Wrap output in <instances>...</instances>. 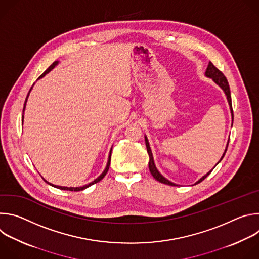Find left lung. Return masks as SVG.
<instances>
[{"instance_id":"left-lung-1","label":"left lung","mask_w":259,"mask_h":259,"mask_svg":"<svg viewBox=\"0 0 259 259\" xmlns=\"http://www.w3.org/2000/svg\"><path fill=\"white\" fill-rule=\"evenodd\" d=\"M205 75H206V77H208V78H211L221 89L224 90V92L226 93V95H227V98H228V101H229V104H230V107H231V113H232V118H233V120H234V113H233V107H232V97H231V90H230V86H229V83H228V80H227V78L225 77V75L223 72H221L211 61L209 62V64H208V67H207V69H206V72H205ZM144 139H145V145H146V150H147V154H149V156H150V162H149V168H150V171H151V173H152V175L154 176V178L155 179H157L158 181H160V182H162V183H165V184H168V186H173V187H177V184H175V183H173V182H171V181H169L168 179H166L159 171H158V169L156 168V165H155V162H154V158H153V154H152V150H151V147H150V143H149V140H147V137L146 136H144ZM228 145H229V143L227 144V149H226V151H225V153H224V155H223V157H221V159H220V161L223 160V158L225 157V155H226V152H227V150H228ZM219 161V162H220ZM218 162V163H219ZM217 163V164H218ZM216 164V165H217ZM215 165V166H216ZM215 166H214V168H215ZM213 168V169H214ZM212 169V170H213ZM212 170L211 171H209L206 175H204L202 178H200L195 184H197V183H200L201 181H203L211 172H212Z\"/></svg>"}]
</instances>
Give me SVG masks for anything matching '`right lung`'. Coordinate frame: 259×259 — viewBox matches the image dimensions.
<instances>
[{
    "label": "right lung",
    "mask_w": 259,
    "mask_h": 259,
    "mask_svg": "<svg viewBox=\"0 0 259 259\" xmlns=\"http://www.w3.org/2000/svg\"><path fill=\"white\" fill-rule=\"evenodd\" d=\"M57 63H58V61H54L43 73L42 75L39 77V79H41V78H43L46 73H48L51 69H53L54 68V66L55 65H57ZM32 88V87H31ZM31 88H30V90H31ZM30 90L28 91V94H27V96H26V99H25V102H24V106H23V112H24V108H25V104H26V100H27V97H28V95H29V92H30ZM22 121H23V115H22ZM110 154H112V152L109 153V157H108V161H107V164H106V167H105V169H104V171L101 173V175L99 176V177H97L94 181H92V182H90L89 184H86V186H84V187H81V188H67V187H59V186H54V184H51V183H49L47 180H45L44 178V180H45V182H47V183H49L50 186H52V187H54V188H56V189H59V190H64V191H70V192H79V191H83V190H85V189H87V188H89L90 186H92V184H94V183H96V182H98V181H100L104 176H105V174L107 173V171H108V168H109V164H110Z\"/></svg>",
    "instance_id": "obj_1"
}]
</instances>
